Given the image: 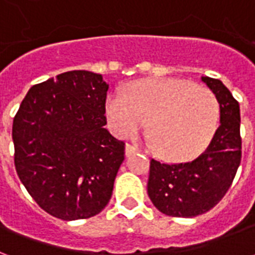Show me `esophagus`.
Masks as SVG:
<instances>
[{
  "instance_id": "obj_1",
  "label": "esophagus",
  "mask_w": 255,
  "mask_h": 255,
  "mask_svg": "<svg viewBox=\"0 0 255 255\" xmlns=\"http://www.w3.org/2000/svg\"><path fill=\"white\" fill-rule=\"evenodd\" d=\"M136 151H138V147H136L135 144H126V155H127V157L132 155L133 153H136Z\"/></svg>"
}]
</instances>
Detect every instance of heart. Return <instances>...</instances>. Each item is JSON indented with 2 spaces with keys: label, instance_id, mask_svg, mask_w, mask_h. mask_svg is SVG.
Instances as JSON below:
<instances>
[{
  "label": "heart",
  "instance_id": "obj_1",
  "mask_svg": "<svg viewBox=\"0 0 255 255\" xmlns=\"http://www.w3.org/2000/svg\"><path fill=\"white\" fill-rule=\"evenodd\" d=\"M112 128L131 138L149 122L157 153L171 161L191 160L208 147L217 129L220 105L209 89L179 79H146L127 90V98L109 95Z\"/></svg>",
  "mask_w": 255,
  "mask_h": 255
}]
</instances>
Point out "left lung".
Returning <instances> with one entry per match:
<instances>
[{
	"label": "left lung",
	"mask_w": 255,
	"mask_h": 255,
	"mask_svg": "<svg viewBox=\"0 0 255 255\" xmlns=\"http://www.w3.org/2000/svg\"><path fill=\"white\" fill-rule=\"evenodd\" d=\"M220 104V127L195 160L166 164L151 158L147 194L161 213L195 217L223 199L242 160L239 104L219 79L203 76Z\"/></svg>",
	"instance_id": "1"
}]
</instances>
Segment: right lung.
I'll return each mask as SVG.
<instances>
[{
    "instance_id": "1",
    "label": "right lung",
    "mask_w": 255,
    "mask_h": 255,
    "mask_svg": "<svg viewBox=\"0 0 255 255\" xmlns=\"http://www.w3.org/2000/svg\"><path fill=\"white\" fill-rule=\"evenodd\" d=\"M108 89L100 73H60L32 86L14 116L17 176L53 217L90 219L111 199L126 143L104 127Z\"/></svg>"
}]
</instances>
